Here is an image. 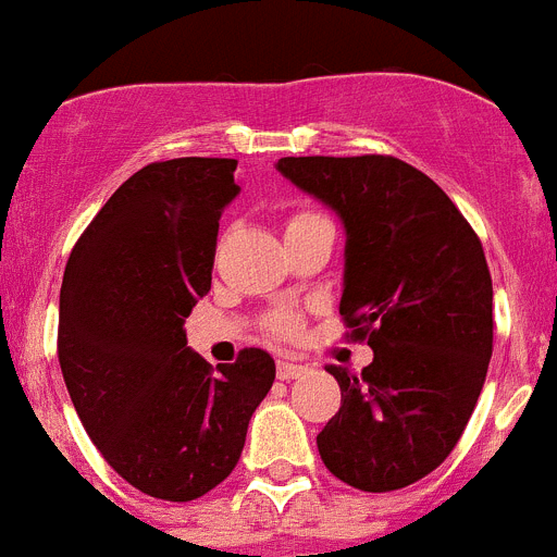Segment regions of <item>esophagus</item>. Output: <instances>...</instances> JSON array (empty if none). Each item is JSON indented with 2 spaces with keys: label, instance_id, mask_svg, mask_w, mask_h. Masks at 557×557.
<instances>
[{
  "label": "esophagus",
  "instance_id": "obj_1",
  "mask_svg": "<svg viewBox=\"0 0 557 557\" xmlns=\"http://www.w3.org/2000/svg\"><path fill=\"white\" fill-rule=\"evenodd\" d=\"M304 371H307V368L298 366V362H289V359H278V366H275V373H278V379H282V382L298 379Z\"/></svg>",
  "mask_w": 557,
  "mask_h": 557
}]
</instances>
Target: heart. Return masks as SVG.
<instances>
[{"mask_svg":"<svg viewBox=\"0 0 557 557\" xmlns=\"http://www.w3.org/2000/svg\"><path fill=\"white\" fill-rule=\"evenodd\" d=\"M312 218H321V214H312V211H295L287 225L304 223V220H312ZM268 332L275 334V337H295V334L301 332V318H298L295 312H289V309H275V312L268 318Z\"/></svg>","mask_w":557,"mask_h":557,"instance_id":"1","label":"heart"}]
</instances>
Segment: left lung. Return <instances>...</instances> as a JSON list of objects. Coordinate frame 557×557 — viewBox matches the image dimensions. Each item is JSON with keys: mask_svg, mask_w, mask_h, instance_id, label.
<instances>
[{"mask_svg": "<svg viewBox=\"0 0 557 557\" xmlns=\"http://www.w3.org/2000/svg\"><path fill=\"white\" fill-rule=\"evenodd\" d=\"M275 166L343 220L339 314L373 348L362 373L326 366L343 398L318 451L354 488H405L449 457L485 385L494 287L480 236L435 181L393 156Z\"/></svg>", "mask_w": 557, "mask_h": 557, "instance_id": "8db88e82", "label": "left lung"}]
</instances>
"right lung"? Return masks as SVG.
<instances>
[{"instance_id": "1", "label": "right lung", "mask_w": 557, "mask_h": 557, "mask_svg": "<svg viewBox=\"0 0 557 557\" xmlns=\"http://www.w3.org/2000/svg\"><path fill=\"white\" fill-rule=\"evenodd\" d=\"M234 159L141 166L72 248L61 284L58 359L77 416L122 480L189 502L234 471L275 362L243 348L218 366L186 346L184 321L211 289Z\"/></svg>"}]
</instances>
